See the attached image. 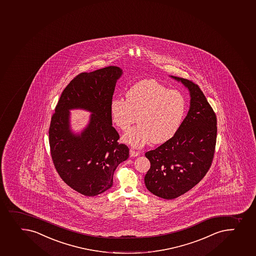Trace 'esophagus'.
I'll return each mask as SVG.
<instances>
[{
  "label": "esophagus",
  "instance_id": "34e87169",
  "mask_svg": "<svg viewBox=\"0 0 256 256\" xmlns=\"http://www.w3.org/2000/svg\"><path fill=\"white\" fill-rule=\"evenodd\" d=\"M130 157H137L140 154L137 151L134 150H130Z\"/></svg>",
  "mask_w": 256,
  "mask_h": 256
}]
</instances>
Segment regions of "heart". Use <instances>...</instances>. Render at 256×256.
I'll list each match as a JSON object with an SVG mask.
<instances>
[{"label": "heart", "instance_id": "heart-1", "mask_svg": "<svg viewBox=\"0 0 256 256\" xmlns=\"http://www.w3.org/2000/svg\"><path fill=\"white\" fill-rule=\"evenodd\" d=\"M126 100L114 99L110 104L112 120L126 132L136 120L137 126L124 135V142L140 148L152 142L162 144L174 137L186 111V100L178 90L154 80H142L130 87Z\"/></svg>", "mask_w": 256, "mask_h": 256}]
</instances>
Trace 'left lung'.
<instances>
[{"instance_id": "obj_1", "label": "left lung", "mask_w": 256, "mask_h": 256, "mask_svg": "<svg viewBox=\"0 0 256 256\" xmlns=\"http://www.w3.org/2000/svg\"><path fill=\"white\" fill-rule=\"evenodd\" d=\"M190 93V108L174 137L145 153L150 169L146 188L158 198L172 200L194 188L205 176L214 158L216 118L198 84L170 76Z\"/></svg>"}]
</instances>
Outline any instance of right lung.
<instances>
[{
  "label": "right lung",
  "mask_w": 256,
  "mask_h": 256,
  "mask_svg": "<svg viewBox=\"0 0 256 256\" xmlns=\"http://www.w3.org/2000/svg\"><path fill=\"white\" fill-rule=\"evenodd\" d=\"M121 68L108 66L78 74L61 94L48 131L54 164L64 182L82 195L94 196L114 184L119 164L130 156L112 126L110 104ZM89 111L90 122L80 133L70 124V111Z\"/></svg>",
  "instance_id": "obj_1"
}]
</instances>
